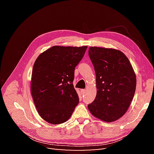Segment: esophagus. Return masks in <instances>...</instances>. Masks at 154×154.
I'll use <instances>...</instances> for the list:
<instances>
[{
	"label": "esophagus",
	"instance_id": "esophagus-1",
	"mask_svg": "<svg viewBox=\"0 0 154 154\" xmlns=\"http://www.w3.org/2000/svg\"><path fill=\"white\" fill-rule=\"evenodd\" d=\"M85 92H86V91H85V89H82V90H81V92H82V94H85Z\"/></svg>",
	"mask_w": 154,
	"mask_h": 154
}]
</instances>
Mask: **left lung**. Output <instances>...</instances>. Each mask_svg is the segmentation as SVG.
I'll use <instances>...</instances> for the list:
<instances>
[{"mask_svg":"<svg viewBox=\"0 0 154 154\" xmlns=\"http://www.w3.org/2000/svg\"><path fill=\"white\" fill-rule=\"evenodd\" d=\"M97 93L88 105L91 113L105 122L119 119L127 111L136 88V76L129 60L117 49L90 47Z\"/></svg>","mask_w":154,"mask_h":154,"instance_id":"left-lung-1","label":"left lung"}]
</instances>
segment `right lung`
<instances>
[{
	"instance_id": "obj_1",
	"label": "right lung",
	"mask_w": 154,
	"mask_h": 154,
	"mask_svg": "<svg viewBox=\"0 0 154 154\" xmlns=\"http://www.w3.org/2000/svg\"><path fill=\"white\" fill-rule=\"evenodd\" d=\"M87 48L55 45L36 58L31 92L36 110L45 122L52 125L67 122L78 104V95L72 83L74 69Z\"/></svg>"
}]
</instances>
